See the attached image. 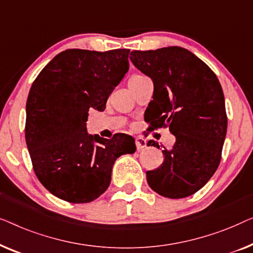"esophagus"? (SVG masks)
I'll use <instances>...</instances> for the list:
<instances>
[{
	"mask_svg": "<svg viewBox=\"0 0 253 253\" xmlns=\"http://www.w3.org/2000/svg\"><path fill=\"white\" fill-rule=\"evenodd\" d=\"M135 145H136L137 150H141V149L147 147V140L142 136H137L136 138H135Z\"/></svg>",
	"mask_w": 253,
	"mask_h": 253,
	"instance_id": "esophagus-1",
	"label": "esophagus"
}]
</instances>
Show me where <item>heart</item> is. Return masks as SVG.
Returning a JSON list of instances; mask_svg holds the SVG:
<instances>
[{
    "instance_id": "heart-1",
    "label": "heart",
    "mask_w": 253,
    "mask_h": 253,
    "mask_svg": "<svg viewBox=\"0 0 253 253\" xmlns=\"http://www.w3.org/2000/svg\"><path fill=\"white\" fill-rule=\"evenodd\" d=\"M142 78H145L144 76H140V74H135V76H133L129 79V81L130 80H138V79H142Z\"/></svg>"
}]
</instances>
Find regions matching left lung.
<instances>
[{"mask_svg": "<svg viewBox=\"0 0 253 253\" xmlns=\"http://www.w3.org/2000/svg\"><path fill=\"white\" fill-rule=\"evenodd\" d=\"M130 60L154 81V96L147 110L152 129L169 128L175 135L164 162L147 172L156 193L184 198L203 188L221 161L227 133L223 91L215 73L193 52L181 47L134 50ZM159 148L156 141L149 145Z\"/></svg>", "mask_w": 253, "mask_h": 253, "instance_id": "obj_1", "label": "left lung"}]
</instances>
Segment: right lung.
I'll list each match as a JSON object with an SVG mask.
<instances>
[{
  "label": "right lung",
  "instance_id": "add662e5",
  "mask_svg": "<svg viewBox=\"0 0 253 253\" xmlns=\"http://www.w3.org/2000/svg\"><path fill=\"white\" fill-rule=\"evenodd\" d=\"M129 49H67L39 73L26 102L25 138L34 173L63 201L89 203L111 182L113 163L136 150L134 138L88 135L90 109L104 111L109 96L129 69Z\"/></svg>",
  "mask_w": 253,
  "mask_h": 253
}]
</instances>
